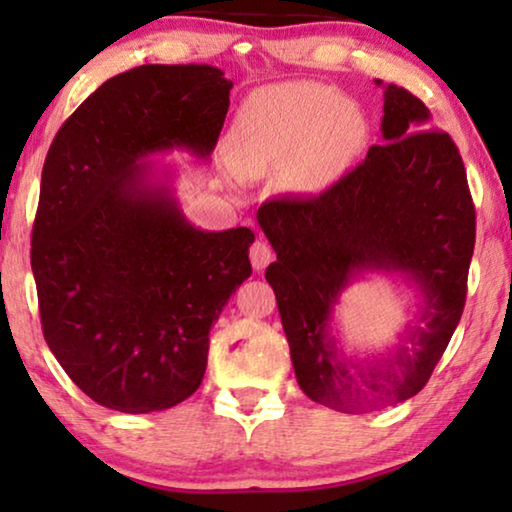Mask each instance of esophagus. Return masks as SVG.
Wrapping results in <instances>:
<instances>
[{
	"label": "esophagus",
	"mask_w": 512,
	"mask_h": 512,
	"mask_svg": "<svg viewBox=\"0 0 512 512\" xmlns=\"http://www.w3.org/2000/svg\"><path fill=\"white\" fill-rule=\"evenodd\" d=\"M249 258H251V265H254V270H265V268H268V263L272 261V258H275V254H272V249H270L268 242L258 240V242L251 244Z\"/></svg>",
	"instance_id": "34e87169"
}]
</instances>
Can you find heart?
Masks as SVG:
<instances>
[{"label": "heart", "instance_id": "obj_1", "mask_svg": "<svg viewBox=\"0 0 512 512\" xmlns=\"http://www.w3.org/2000/svg\"><path fill=\"white\" fill-rule=\"evenodd\" d=\"M368 128L359 107L317 83L263 88L237 111L228 144L242 174L258 177L293 160L305 191H324L349 170Z\"/></svg>", "mask_w": 512, "mask_h": 512}]
</instances>
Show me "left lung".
Listing matches in <instances>:
<instances>
[{
	"instance_id": "8db88e82",
	"label": "left lung",
	"mask_w": 512,
	"mask_h": 512,
	"mask_svg": "<svg viewBox=\"0 0 512 512\" xmlns=\"http://www.w3.org/2000/svg\"><path fill=\"white\" fill-rule=\"evenodd\" d=\"M382 142L338 184L312 198H277L256 221L277 261L275 289L296 380L307 398L361 415L422 391L466 303L475 209L457 146L431 128V111L394 83L384 86ZM366 271L418 289L402 338L380 355L347 353L334 307Z\"/></svg>"
}]
</instances>
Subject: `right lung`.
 I'll return each instance as SVG.
<instances>
[{
  "instance_id": "obj_1",
  "label": "right lung",
  "mask_w": 512,
  "mask_h": 512,
  "mask_svg": "<svg viewBox=\"0 0 512 512\" xmlns=\"http://www.w3.org/2000/svg\"><path fill=\"white\" fill-rule=\"evenodd\" d=\"M230 88L212 65H142L104 81L41 172L32 272L44 338L83 394L144 415L186 401L209 331L251 275L254 230L195 228L158 153L209 160Z\"/></svg>"
}]
</instances>
